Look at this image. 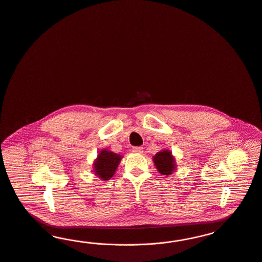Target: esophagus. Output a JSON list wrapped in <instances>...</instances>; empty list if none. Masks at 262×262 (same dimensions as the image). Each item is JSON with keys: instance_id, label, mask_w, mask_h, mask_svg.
<instances>
[{"instance_id": "1", "label": "esophagus", "mask_w": 262, "mask_h": 262, "mask_svg": "<svg viewBox=\"0 0 262 262\" xmlns=\"http://www.w3.org/2000/svg\"><path fill=\"white\" fill-rule=\"evenodd\" d=\"M133 152L136 153V154H141L143 152V148L142 147H134Z\"/></svg>"}]
</instances>
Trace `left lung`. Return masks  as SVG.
<instances>
[{
    "instance_id": "left-lung-1",
    "label": "left lung",
    "mask_w": 262,
    "mask_h": 262,
    "mask_svg": "<svg viewBox=\"0 0 262 262\" xmlns=\"http://www.w3.org/2000/svg\"><path fill=\"white\" fill-rule=\"evenodd\" d=\"M154 166L158 171L163 176H170L176 171L177 162L171 151L168 149H163L153 156Z\"/></svg>"
}]
</instances>
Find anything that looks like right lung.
<instances>
[{
    "mask_svg": "<svg viewBox=\"0 0 262 262\" xmlns=\"http://www.w3.org/2000/svg\"><path fill=\"white\" fill-rule=\"evenodd\" d=\"M123 156L108 149H101L93 164V171L101 180H108L115 174Z\"/></svg>",
    "mask_w": 262,
    "mask_h": 262,
    "instance_id": "right-lung-1",
    "label": "right lung"
}]
</instances>
